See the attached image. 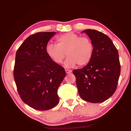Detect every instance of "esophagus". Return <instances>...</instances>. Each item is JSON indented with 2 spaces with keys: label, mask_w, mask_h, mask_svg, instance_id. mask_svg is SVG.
I'll list each match as a JSON object with an SVG mask.
<instances>
[{
  "label": "esophagus",
  "mask_w": 131,
  "mask_h": 131,
  "mask_svg": "<svg viewBox=\"0 0 131 131\" xmlns=\"http://www.w3.org/2000/svg\"><path fill=\"white\" fill-rule=\"evenodd\" d=\"M65 71H66V73H67V74H70V73H71V70H67V69H66Z\"/></svg>",
  "instance_id": "34e87169"
}]
</instances>
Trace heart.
Listing matches in <instances>:
<instances>
[{
  "instance_id": "b5f03b06",
  "label": "heart",
  "mask_w": 131,
  "mask_h": 131,
  "mask_svg": "<svg viewBox=\"0 0 131 131\" xmlns=\"http://www.w3.org/2000/svg\"><path fill=\"white\" fill-rule=\"evenodd\" d=\"M57 45L49 43L46 47V54L55 63L61 64L66 55L68 57L64 62L66 68H73L76 64L82 67L90 62L94 46L88 37L69 32L57 37Z\"/></svg>"
}]
</instances>
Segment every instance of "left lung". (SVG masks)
<instances>
[{"label":"left lung","mask_w":131,"mask_h":131,"mask_svg":"<svg viewBox=\"0 0 131 131\" xmlns=\"http://www.w3.org/2000/svg\"><path fill=\"white\" fill-rule=\"evenodd\" d=\"M82 33L92 43L93 55L86 66L73 73L80 97L90 103H101L116 90L121 74L119 53L112 40L102 32L88 29Z\"/></svg>","instance_id":"obj_1"}]
</instances>
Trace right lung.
I'll list each match as a JSON object with an SVG mask.
<instances>
[{
  "mask_svg": "<svg viewBox=\"0 0 131 131\" xmlns=\"http://www.w3.org/2000/svg\"><path fill=\"white\" fill-rule=\"evenodd\" d=\"M55 34L39 32L30 36L16 53L14 76L18 92L23 101L35 110H49L59 103L57 90L66 71L46 52Z\"/></svg>",
  "mask_w": 131,
  "mask_h": 131,
  "instance_id": "obj_1",
  "label": "right lung"
}]
</instances>
